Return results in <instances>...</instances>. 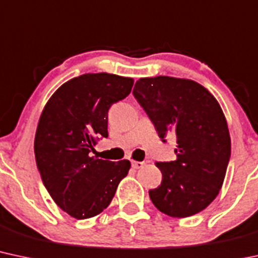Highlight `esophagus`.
I'll return each mask as SVG.
<instances>
[{
  "label": "esophagus",
  "mask_w": 258,
  "mask_h": 258,
  "mask_svg": "<svg viewBox=\"0 0 258 258\" xmlns=\"http://www.w3.org/2000/svg\"><path fill=\"white\" fill-rule=\"evenodd\" d=\"M144 165L143 161H136V160H132V168L135 169H141L142 166Z\"/></svg>",
  "instance_id": "1"
}]
</instances>
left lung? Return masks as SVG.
Listing matches in <instances>:
<instances>
[{
    "label": "left lung",
    "mask_w": 258,
    "mask_h": 258,
    "mask_svg": "<svg viewBox=\"0 0 258 258\" xmlns=\"http://www.w3.org/2000/svg\"><path fill=\"white\" fill-rule=\"evenodd\" d=\"M134 95L161 140L176 137V160L157 163L161 183L149 191L161 213L187 218L218 196L230 159V135L222 107L208 89L185 78H140Z\"/></svg>",
    "instance_id": "obj_1"
}]
</instances>
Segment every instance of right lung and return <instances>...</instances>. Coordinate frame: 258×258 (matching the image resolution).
Instances as JSON below:
<instances>
[{
  "label": "right lung",
  "instance_id": "add662e5",
  "mask_svg": "<svg viewBox=\"0 0 258 258\" xmlns=\"http://www.w3.org/2000/svg\"><path fill=\"white\" fill-rule=\"evenodd\" d=\"M134 79L86 73L63 83L42 109L34 153L42 182L62 211L76 219L100 214L127 176L130 160L92 157L107 137L110 106L131 93Z\"/></svg>",
  "mask_w": 258,
  "mask_h": 258
}]
</instances>
